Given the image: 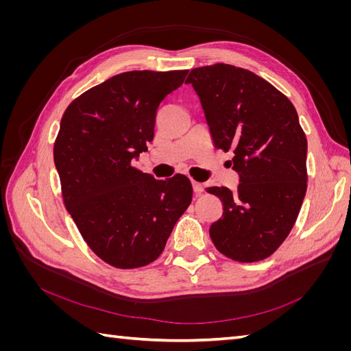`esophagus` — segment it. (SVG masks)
Masks as SVG:
<instances>
[{"label":"esophagus","mask_w":351,"mask_h":351,"mask_svg":"<svg viewBox=\"0 0 351 351\" xmlns=\"http://www.w3.org/2000/svg\"><path fill=\"white\" fill-rule=\"evenodd\" d=\"M192 184H193V192H195L196 195H200L202 192H204V186H202L200 183H197V182H193Z\"/></svg>","instance_id":"obj_1"}]
</instances>
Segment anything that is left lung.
Masks as SVG:
<instances>
[{"mask_svg": "<svg viewBox=\"0 0 351 351\" xmlns=\"http://www.w3.org/2000/svg\"><path fill=\"white\" fill-rule=\"evenodd\" d=\"M192 83L215 147L232 149L237 190L208 187L224 212L209 228L215 247L258 262L290 234L307 189V141L290 99L256 74L230 64L197 67Z\"/></svg>", "mask_w": 351, "mask_h": 351, "instance_id": "8db88e82", "label": "left lung"}]
</instances>
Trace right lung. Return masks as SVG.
<instances>
[{"instance_id":"1","label":"right lung","mask_w":351,"mask_h":351,"mask_svg":"<svg viewBox=\"0 0 351 351\" xmlns=\"http://www.w3.org/2000/svg\"><path fill=\"white\" fill-rule=\"evenodd\" d=\"M187 70L125 71L74 99L54 145L64 205L93 253L133 269L162 253L192 202L190 180H156L132 165L154 139L156 110Z\"/></svg>"}]
</instances>
